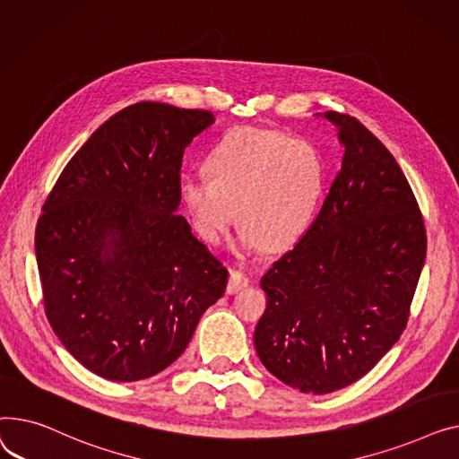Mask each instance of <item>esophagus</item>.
<instances>
[{"instance_id": "obj_1", "label": "esophagus", "mask_w": 459, "mask_h": 459, "mask_svg": "<svg viewBox=\"0 0 459 459\" xmlns=\"http://www.w3.org/2000/svg\"><path fill=\"white\" fill-rule=\"evenodd\" d=\"M248 285V276L242 274L238 271H231L230 274V280H228V285H226V292L228 294H235L238 290H242Z\"/></svg>"}]
</instances>
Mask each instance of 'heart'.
Here are the masks:
<instances>
[{"instance_id":"b5f03b06","label":"heart","mask_w":459,"mask_h":459,"mask_svg":"<svg viewBox=\"0 0 459 459\" xmlns=\"http://www.w3.org/2000/svg\"><path fill=\"white\" fill-rule=\"evenodd\" d=\"M206 176L181 181V202L200 237L217 245L237 219V250L257 255L302 237L326 186V163L307 141L235 127L205 157Z\"/></svg>"}]
</instances>
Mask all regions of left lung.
<instances>
[{
    "mask_svg": "<svg viewBox=\"0 0 459 459\" xmlns=\"http://www.w3.org/2000/svg\"><path fill=\"white\" fill-rule=\"evenodd\" d=\"M316 117L337 129L341 172L299 245L261 278L266 309L254 342L278 380L328 394L358 382L400 339L426 231L389 150L352 117Z\"/></svg>",
    "mask_w": 459,
    "mask_h": 459,
    "instance_id": "1",
    "label": "left lung"
}]
</instances>
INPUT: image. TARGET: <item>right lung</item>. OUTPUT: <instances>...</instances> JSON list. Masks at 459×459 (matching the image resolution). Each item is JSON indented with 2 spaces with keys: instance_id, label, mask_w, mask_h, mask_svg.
<instances>
[{
  "instance_id": "add662e5",
  "label": "right lung",
  "mask_w": 459,
  "mask_h": 459,
  "mask_svg": "<svg viewBox=\"0 0 459 459\" xmlns=\"http://www.w3.org/2000/svg\"><path fill=\"white\" fill-rule=\"evenodd\" d=\"M209 111L157 101L101 124L65 167L37 224L49 325L68 352L111 382L165 370L228 271L181 214V159Z\"/></svg>"
}]
</instances>
